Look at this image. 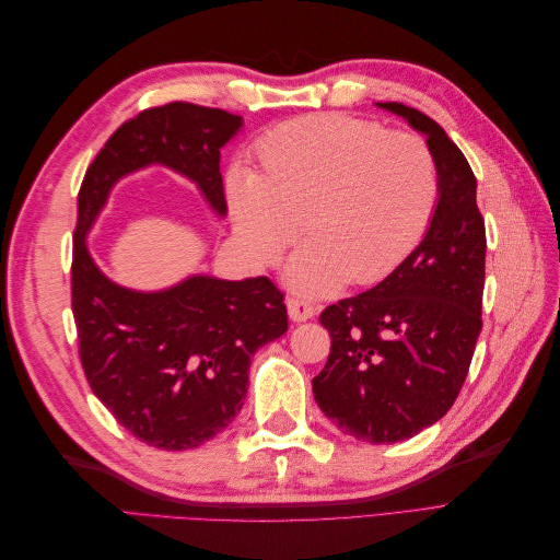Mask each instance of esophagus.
I'll use <instances>...</instances> for the list:
<instances>
[{"label": "esophagus", "instance_id": "obj_1", "mask_svg": "<svg viewBox=\"0 0 560 560\" xmlns=\"http://www.w3.org/2000/svg\"><path fill=\"white\" fill-rule=\"evenodd\" d=\"M287 311H290V317L294 322H306V319H311L317 313V308L313 306L311 301L299 299V296L287 299Z\"/></svg>", "mask_w": 560, "mask_h": 560}]
</instances>
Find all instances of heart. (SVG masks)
<instances>
[{
    "label": "heart",
    "instance_id": "b5f03b06",
    "mask_svg": "<svg viewBox=\"0 0 560 560\" xmlns=\"http://www.w3.org/2000/svg\"><path fill=\"white\" fill-rule=\"evenodd\" d=\"M254 154L259 173L235 165L226 177L235 231L254 259L273 264L299 241L303 219L311 243L290 280L306 294L378 282L432 222L439 167L416 132L313 114L264 132Z\"/></svg>",
    "mask_w": 560,
    "mask_h": 560
}]
</instances>
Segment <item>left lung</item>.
Segmentation results:
<instances>
[{
	"mask_svg": "<svg viewBox=\"0 0 560 560\" xmlns=\"http://www.w3.org/2000/svg\"><path fill=\"white\" fill-rule=\"evenodd\" d=\"M378 105L428 135L439 202L425 238L393 273L322 311L331 352L313 395L341 432L395 444L446 416L460 395L483 325L486 224L477 177L444 128L413 107Z\"/></svg>",
	"mask_w": 560,
	"mask_h": 560,
	"instance_id": "obj_1",
	"label": "left lung"
}]
</instances>
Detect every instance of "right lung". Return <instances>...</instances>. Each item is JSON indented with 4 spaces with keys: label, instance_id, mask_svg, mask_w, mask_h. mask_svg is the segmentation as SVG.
Returning <instances> with one entry per match:
<instances>
[{
    "label": "right lung",
    "instance_id": "obj_1",
    "mask_svg": "<svg viewBox=\"0 0 560 560\" xmlns=\"http://www.w3.org/2000/svg\"><path fill=\"white\" fill-rule=\"evenodd\" d=\"M241 126L238 114L194 103L142 109L116 128L79 189L72 313L83 374L118 425L154 448H196L229 428L252 354L287 331L284 294L270 278L202 276L159 294L130 292L100 273L83 238L112 184L149 163L191 177L224 214L219 149Z\"/></svg>",
    "mask_w": 560,
    "mask_h": 560
}]
</instances>
